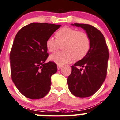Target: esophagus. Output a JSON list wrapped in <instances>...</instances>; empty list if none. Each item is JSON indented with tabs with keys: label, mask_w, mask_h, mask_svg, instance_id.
Masks as SVG:
<instances>
[{
	"label": "esophagus",
	"mask_w": 120,
	"mask_h": 120,
	"mask_svg": "<svg viewBox=\"0 0 120 120\" xmlns=\"http://www.w3.org/2000/svg\"><path fill=\"white\" fill-rule=\"evenodd\" d=\"M62 67V65H58V69L60 70Z\"/></svg>",
	"instance_id": "1"
}]
</instances>
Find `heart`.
<instances>
[{"label":"heart","mask_w":120,"mask_h":120,"mask_svg":"<svg viewBox=\"0 0 120 120\" xmlns=\"http://www.w3.org/2000/svg\"><path fill=\"white\" fill-rule=\"evenodd\" d=\"M56 39L52 37L46 41V47L50 52H54L63 45L64 51L52 54L49 60L58 65L69 62L74 58L75 60L83 58L90 48V40L89 35L84 32L70 27L60 28L56 33Z\"/></svg>","instance_id":"obj_1"}]
</instances>
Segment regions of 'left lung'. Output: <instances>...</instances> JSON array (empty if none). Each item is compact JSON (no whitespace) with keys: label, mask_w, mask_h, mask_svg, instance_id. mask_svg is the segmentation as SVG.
Masks as SVG:
<instances>
[{"label":"left lung","mask_w":120,"mask_h":120,"mask_svg":"<svg viewBox=\"0 0 120 120\" xmlns=\"http://www.w3.org/2000/svg\"><path fill=\"white\" fill-rule=\"evenodd\" d=\"M71 25L81 27L86 31L90 40V48L83 58L72 66V72L68 78V85L69 90L75 96L87 98L94 94L105 80L109 51L103 34L96 28L87 24ZM77 66L84 69L79 70Z\"/></svg>","instance_id":"obj_1"}]
</instances>
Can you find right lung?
<instances>
[{"mask_svg":"<svg viewBox=\"0 0 120 120\" xmlns=\"http://www.w3.org/2000/svg\"><path fill=\"white\" fill-rule=\"evenodd\" d=\"M61 25L32 22L16 34L10 52L13 82L21 94L31 99L45 96L51 85V77L57 71L48 56L46 41Z\"/></svg>","mask_w":120,"mask_h":120,"instance_id":"obj_1","label":"right lung"}]
</instances>
